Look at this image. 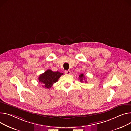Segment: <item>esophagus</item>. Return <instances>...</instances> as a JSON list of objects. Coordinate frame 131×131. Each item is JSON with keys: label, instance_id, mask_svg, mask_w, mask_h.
Here are the masks:
<instances>
[{"label": "esophagus", "instance_id": "obj_1", "mask_svg": "<svg viewBox=\"0 0 131 131\" xmlns=\"http://www.w3.org/2000/svg\"><path fill=\"white\" fill-rule=\"evenodd\" d=\"M65 73L67 74V75H69L71 74V71H65Z\"/></svg>", "mask_w": 131, "mask_h": 131}]
</instances>
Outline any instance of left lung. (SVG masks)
I'll use <instances>...</instances> for the list:
<instances>
[{
	"label": "left lung",
	"mask_w": 131,
	"mask_h": 131,
	"mask_svg": "<svg viewBox=\"0 0 131 131\" xmlns=\"http://www.w3.org/2000/svg\"><path fill=\"white\" fill-rule=\"evenodd\" d=\"M79 79H80V82H82V83L83 82V81H84L85 80V76H84V75L83 74H81V75H79ZM85 82L86 83L87 81H85Z\"/></svg>",
	"instance_id": "1"
}]
</instances>
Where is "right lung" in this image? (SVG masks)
<instances>
[{
    "label": "right lung",
    "mask_w": 131,
    "mask_h": 131,
    "mask_svg": "<svg viewBox=\"0 0 131 131\" xmlns=\"http://www.w3.org/2000/svg\"><path fill=\"white\" fill-rule=\"evenodd\" d=\"M63 75V73H60L58 71L53 72L51 69H47L38 77L39 82L42 84V86L46 89L51 88L54 83L57 82L58 78Z\"/></svg>",
    "instance_id": "1"
}]
</instances>
